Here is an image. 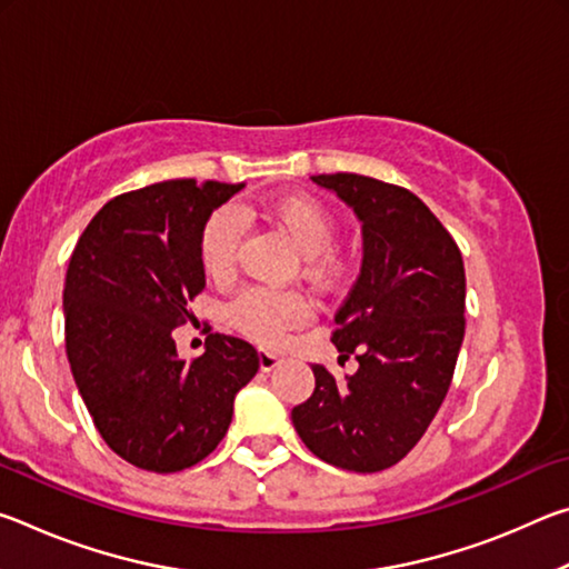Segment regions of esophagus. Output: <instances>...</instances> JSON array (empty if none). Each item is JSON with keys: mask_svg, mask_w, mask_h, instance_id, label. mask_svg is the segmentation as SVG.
Wrapping results in <instances>:
<instances>
[{"mask_svg": "<svg viewBox=\"0 0 569 569\" xmlns=\"http://www.w3.org/2000/svg\"><path fill=\"white\" fill-rule=\"evenodd\" d=\"M281 361L283 356H278L273 351H266V349L258 351V366H261V371H273L276 366H281Z\"/></svg>", "mask_w": 569, "mask_h": 569, "instance_id": "obj_1", "label": "esophagus"}]
</instances>
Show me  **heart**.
I'll return each instance as SVG.
<instances>
[{
  "label": "heart",
  "mask_w": 569,
  "mask_h": 569,
  "mask_svg": "<svg viewBox=\"0 0 569 569\" xmlns=\"http://www.w3.org/2000/svg\"><path fill=\"white\" fill-rule=\"evenodd\" d=\"M263 218L291 240L303 256V271L316 281L331 278L336 268L333 243L336 220L321 200L311 196H281L266 203ZM243 226L233 208H220L200 230V263L216 281H228L236 273L238 246ZM228 319L238 331L263 343L281 339L283 331L296 329L308 319V301L296 291H263L248 288L228 306Z\"/></svg>",
  "instance_id": "heart-1"
}]
</instances>
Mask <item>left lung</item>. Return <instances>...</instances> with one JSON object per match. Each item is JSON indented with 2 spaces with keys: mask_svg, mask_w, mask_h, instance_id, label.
I'll return each mask as SVG.
<instances>
[{
  "mask_svg": "<svg viewBox=\"0 0 569 569\" xmlns=\"http://www.w3.org/2000/svg\"><path fill=\"white\" fill-rule=\"evenodd\" d=\"M311 180L361 220V273L331 336L343 359L356 353L359 369L336 381L321 363L311 366L316 389L291 419L316 457L371 475L417 447L447 397L465 341V261L407 188L356 172Z\"/></svg>",
  "mask_w": 569,
  "mask_h": 569,
  "instance_id": "obj_1",
  "label": "left lung"
}]
</instances>
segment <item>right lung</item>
I'll use <instances>...</instances> for the list:
<instances>
[{"label":"right lung","mask_w":569,"mask_h":569,"mask_svg":"<svg viewBox=\"0 0 569 569\" xmlns=\"http://www.w3.org/2000/svg\"><path fill=\"white\" fill-rule=\"evenodd\" d=\"M243 188L166 180L104 203L72 250L64 278V346L84 407L114 455L170 475L226 437L236 393L258 351L210 333L206 353L178 359L172 329L206 288L200 230Z\"/></svg>","instance_id":"obj_1"}]
</instances>
